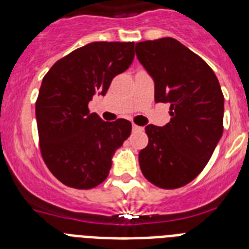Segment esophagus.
<instances>
[{
	"mask_svg": "<svg viewBox=\"0 0 249 249\" xmlns=\"http://www.w3.org/2000/svg\"><path fill=\"white\" fill-rule=\"evenodd\" d=\"M133 130H142V128H141V126H138V125H136V124H133Z\"/></svg>",
	"mask_w": 249,
	"mask_h": 249,
	"instance_id": "1",
	"label": "esophagus"
}]
</instances>
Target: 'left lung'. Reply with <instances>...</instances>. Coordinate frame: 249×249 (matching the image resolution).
<instances>
[{"label": "left lung", "instance_id": "left-lung-1", "mask_svg": "<svg viewBox=\"0 0 249 249\" xmlns=\"http://www.w3.org/2000/svg\"><path fill=\"white\" fill-rule=\"evenodd\" d=\"M136 54L154 79L155 102L170 105L168 124L144 128L141 170L160 189H178L204 169L221 140L224 94L212 68L172 37L137 42Z\"/></svg>", "mask_w": 249, "mask_h": 249}]
</instances>
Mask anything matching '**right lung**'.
<instances>
[{
    "instance_id": "1",
    "label": "right lung",
    "mask_w": 249,
    "mask_h": 249,
    "mask_svg": "<svg viewBox=\"0 0 249 249\" xmlns=\"http://www.w3.org/2000/svg\"><path fill=\"white\" fill-rule=\"evenodd\" d=\"M133 58L134 42H91L58 60L42 79L36 101L40 151L63 185L80 190L101 185L115 151L130 136V121H103L88 105L93 95L107 93Z\"/></svg>"
}]
</instances>
